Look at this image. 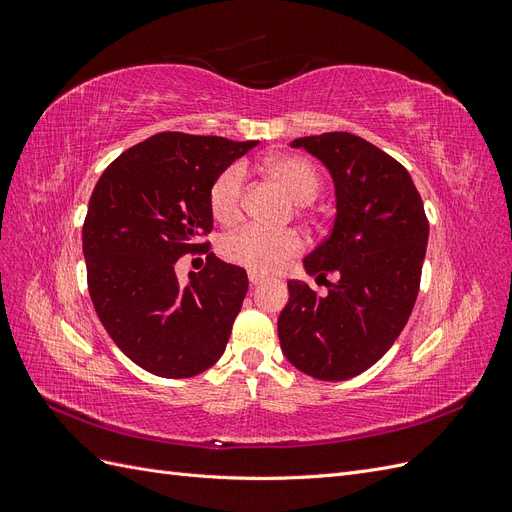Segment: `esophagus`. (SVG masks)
<instances>
[{
    "label": "esophagus",
    "instance_id": "1",
    "mask_svg": "<svg viewBox=\"0 0 512 512\" xmlns=\"http://www.w3.org/2000/svg\"><path fill=\"white\" fill-rule=\"evenodd\" d=\"M247 277H250V284H252V286H258L262 280H265V277H262V275L256 273V271H250V273H247Z\"/></svg>",
    "mask_w": 512,
    "mask_h": 512
}]
</instances>
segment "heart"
I'll return each instance as SVG.
<instances>
[{
    "label": "heart",
    "mask_w": 512,
    "mask_h": 512,
    "mask_svg": "<svg viewBox=\"0 0 512 512\" xmlns=\"http://www.w3.org/2000/svg\"><path fill=\"white\" fill-rule=\"evenodd\" d=\"M269 173L280 181L288 194L309 203L320 192V173L312 162L299 156L269 160ZM245 188L243 164H230L213 179L209 188V209L220 224H235L241 218V200ZM222 256L232 265L256 273H277L288 260L303 250V239L297 230H269L260 226H243L228 232L222 239Z\"/></svg>",
    "instance_id": "obj_1"
}]
</instances>
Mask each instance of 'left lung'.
<instances>
[{
	"instance_id": "left-lung-1",
	"label": "left lung",
	"mask_w": 512,
	"mask_h": 512,
	"mask_svg": "<svg viewBox=\"0 0 512 512\" xmlns=\"http://www.w3.org/2000/svg\"><path fill=\"white\" fill-rule=\"evenodd\" d=\"M292 147L331 170L337 215L331 235L303 260L329 292L320 297L290 280L277 333L294 367L339 382L380 361L404 331L421 288L429 220L408 170L365 138L324 132ZM329 272L337 283L326 280Z\"/></svg>"
}]
</instances>
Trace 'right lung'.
Listing matches in <instances>:
<instances>
[{
  "mask_svg": "<svg viewBox=\"0 0 512 512\" xmlns=\"http://www.w3.org/2000/svg\"><path fill=\"white\" fill-rule=\"evenodd\" d=\"M256 145L160 132L123 151L96 183L83 224L89 297L117 348L149 374L192 378L226 350L245 269L211 252L181 286L175 262L209 250L211 183Z\"/></svg>",
  "mask_w": 512,
  "mask_h": 512,
  "instance_id": "1",
  "label": "right lung"
}]
</instances>
